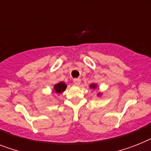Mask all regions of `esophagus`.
I'll list each match as a JSON object with an SVG mask.
<instances>
[{
	"label": "esophagus",
	"instance_id": "1",
	"mask_svg": "<svg viewBox=\"0 0 151 151\" xmlns=\"http://www.w3.org/2000/svg\"><path fill=\"white\" fill-rule=\"evenodd\" d=\"M74 83L76 85V86H79V85H80V83H81V79L79 78H74Z\"/></svg>",
	"mask_w": 151,
	"mask_h": 151
}]
</instances>
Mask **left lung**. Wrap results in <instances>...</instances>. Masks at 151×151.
Masks as SVG:
<instances>
[{
    "label": "left lung",
    "instance_id": "obj_1",
    "mask_svg": "<svg viewBox=\"0 0 151 151\" xmlns=\"http://www.w3.org/2000/svg\"><path fill=\"white\" fill-rule=\"evenodd\" d=\"M89 87H90L91 89H93L94 90H96V89L99 88V86H98V84H96V83H92V84L89 85ZM102 95H103V93H97V96L100 97Z\"/></svg>",
    "mask_w": 151,
    "mask_h": 151
}]
</instances>
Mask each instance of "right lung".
<instances>
[{
	"label": "right lung",
	"instance_id": "add662e5",
	"mask_svg": "<svg viewBox=\"0 0 151 151\" xmlns=\"http://www.w3.org/2000/svg\"><path fill=\"white\" fill-rule=\"evenodd\" d=\"M67 88V85L63 82H59V83H56L53 87V90L52 93H56L58 95H60L61 93H63Z\"/></svg>",
	"mask_w": 151,
	"mask_h": 151
}]
</instances>
